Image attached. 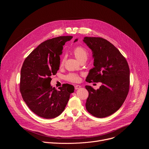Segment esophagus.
<instances>
[{"mask_svg":"<svg viewBox=\"0 0 149 149\" xmlns=\"http://www.w3.org/2000/svg\"><path fill=\"white\" fill-rule=\"evenodd\" d=\"M74 87H75V90H78V89L80 88L81 87V86H79V85H75V86H74Z\"/></svg>","mask_w":149,"mask_h":149,"instance_id":"obj_1","label":"esophagus"}]
</instances>
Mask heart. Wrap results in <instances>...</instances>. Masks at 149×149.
<instances>
[{"instance_id": "1", "label": "heart", "mask_w": 149, "mask_h": 149, "mask_svg": "<svg viewBox=\"0 0 149 149\" xmlns=\"http://www.w3.org/2000/svg\"><path fill=\"white\" fill-rule=\"evenodd\" d=\"M73 54L75 55V58L79 62H81L82 61H86L88 55V52L86 48H84V47H82L80 46L74 48V49L73 50ZM63 63H64V58H62L60 62V65H62L63 64ZM66 78L68 81L73 82H78L79 80V76L75 74H68L66 77Z\"/></svg>"}]
</instances>
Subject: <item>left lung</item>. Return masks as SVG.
Segmentation results:
<instances>
[{
    "instance_id": "left-lung-1",
    "label": "left lung",
    "mask_w": 149,
    "mask_h": 149,
    "mask_svg": "<svg viewBox=\"0 0 149 149\" xmlns=\"http://www.w3.org/2000/svg\"><path fill=\"white\" fill-rule=\"evenodd\" d=\"M78 39L74 40L77 42ZM83 41L93 52L94 67L86 81L101 82L97 90L86 86L89 96L86 109L93 116L104 118L116 112L124 103L130 86V69L125 58L107 40L100 37H84Z\"/></svg>"
}]
</instances>
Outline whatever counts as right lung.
I'll return each instance as SVG.
<instances>
[{"instance_id": "obj_1", "label": "right lung", "mask_w": 149, "mask_h": 149, "mask_svg": "<svg viewBox=\"0 0 149 149\" xmlns=\"http://www.w3.org/2000/svg\"><path fill=\"white\" fill-rule=\"evenodd\" d=\"M72 36L48 39L25 59L20 71V91L30 110L44 118H54L64 110L74 87L66 84L56 90L51 86V75L60 65L63 46Z\"/></svg>"}]
</instances>
